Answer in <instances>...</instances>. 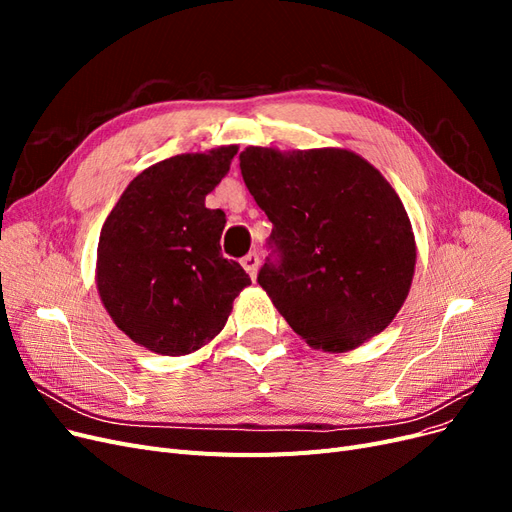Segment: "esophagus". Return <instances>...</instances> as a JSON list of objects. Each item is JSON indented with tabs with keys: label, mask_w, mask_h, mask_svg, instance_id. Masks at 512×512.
Wrapping results in <instances>:
<instances>
[{
	"label": "esophagus",
	"mask_w": 512,
	"mask_h": 512,
	"mask_svg": "<svg viewBox=\"0 0 512 512\" xmlns=\"http://www.w3.org/2000/svg\"><path fill=\"white\" fill-rule=\"evenodd\" d=\"M241 265H243V269L247 271V275H250L252 277V280H254V277H256V273H258V254H247L243 260H241Z\"/></svg>",
	"instance_id": "esophagus-1"
}]
</instances>
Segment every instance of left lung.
<instances>
[{
    "label": "left lung",
    "mask_w": 512,
    "mask_h": 512,
    "mask_svg": "<svg viewBox=\"0 0 512 512\" xmlns=\"http://www.w3.org/2000/svg\"><path fill=\"white\" fill-rule=\"evenodd\" d=\"M239 166L280 254L258 284L292 331L312 348L350 352L389 327L408 299L416 241L380 170L339 147H245Z\"/></svg>",
    "instance_id": "left-lung-1"
}]
</instances>
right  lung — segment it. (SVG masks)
<instances>
[{
  "label": "right lung",
  "instance_id": "add662e5",
  "mask_svg": "<svg viewBox=\"0 0 512 512\" xmlns=\"http://www.w3.org/2000/svg\"><path fill=\"white\" fill-rule=\"evenodd\" d=\"M237 145L181 153L132 179L102 226L100 301L117 329L162 356L192 354L220 335L252 284L222 256L226 213L205 198L228 175Z\"/></svg>",
  "mask_w": 512,
  "mask_h": 512
}]
</instances>
